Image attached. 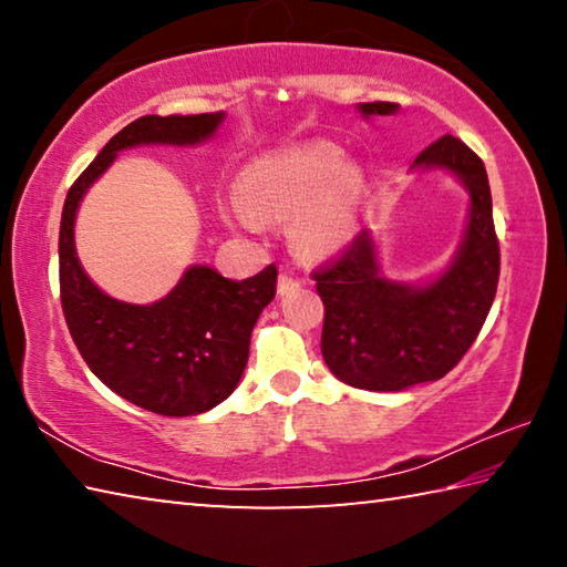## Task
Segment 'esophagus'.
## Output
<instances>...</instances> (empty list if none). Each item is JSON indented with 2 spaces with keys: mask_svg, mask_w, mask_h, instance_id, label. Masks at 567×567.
<instances>
[{
  "mask_svg": "<svg viewBox=\"0 0 567 567\" xmlns=\"http://www.w3.org/2000/svg\"><path fill=\"white\" fill-rule=\"evenodd\" d=\"M297 285H300V280H297L295 275H290V272H280V280H277V292H280V295H287V292H292Z\"/></svg>",
  "mask_w": 567,
  "mask_h": 567,
  "instance_id": "obj_1",
  "label": "esophagus"
}]
</instances>
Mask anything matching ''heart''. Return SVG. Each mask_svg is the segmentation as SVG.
<instances>
[{
    "label": "heart",
    "instance_id": "b5f03b06",
    "mask_svg": "<svg viewBox=\"0 0 567 567\" xmlns=\"http://www.w3.org/2000/svg\"><path fill=\"white\" fill-rule=\"evenodd\" d=\"M360 175L328 142L270 152L249 162L239 177L235 217L247 227L260 219L292 223V237L305 255H330L354 233Z\"/></svg>",
    "mask_w": 567,
    "mask_h": 567
}]
</instances>
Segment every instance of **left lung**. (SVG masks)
Instances as JSON below:
<instances>
[{
    "mask_svg": "<svg viewBox=\"0 0 567 567\" xmlns=\"http://www.w3.org/2000/svg\"><path fill=\"white\" fill-rule=\"evenodd\" d=\"M395 110V102L360 104L364 117ZM412 167H443L470 192L465 237L453 265L427 285L388 280L375 239L362 229L338 260L312 272L324 305L322 358L334 378L360 390L398 392L445 378L475 342L501 277L483 159L445 134L422 150Z\"/></svg>",
    "mask_w": 567,
    "mask_h": 567,
    "instance_id": "8db88e82",
    "label": "left lung"
}]
</instances>
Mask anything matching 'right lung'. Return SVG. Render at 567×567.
Returning a JSON list of instances; mask_svg holds the SVG:
<instances>
[{"instance_id":"1","label":"right lung","mask_w":567,"mask_h":567,"mask_svg":"<svg viewBox=\"0 0 567 567\" xmlns=\"http://www.w3.org/2000/svg\"><path fill=\"white\" fill-rule=\"evenodd\" d=\"M225 114H145L120 130L66 192L60 225L62 312L76 350L104 385L132 405L187 417L219 405L237 388L249 338L272 302L277 267L243 282L207 265H192L175 290L152 305L104 295L82 270L74 249V217L84 192L117 152L137 145H197L213 137Z\"/></svg>"}]
</instances>
